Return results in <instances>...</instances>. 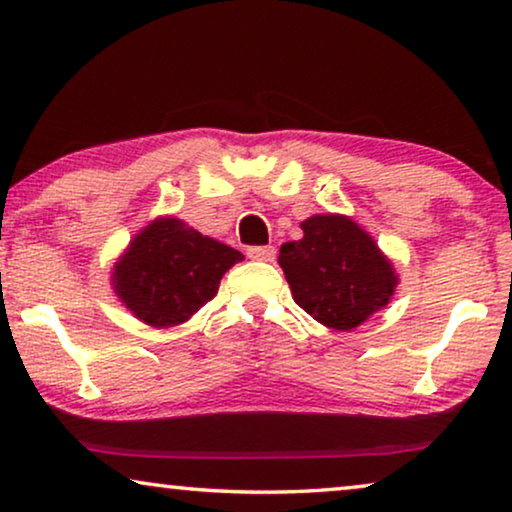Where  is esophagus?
<instances>
[{"instance_id": "esophagus-1", "label": "esophagus", "mask_w": 512, "mask_h": 512, "mask_svg": "<svg viewBox=\"0 0 512 512\" xmlns=\"http://www.w3.org/2000/svg\"><path fill=\"white\" fill-rule=\"evenodd\" d=\"M277 249L275 247H249L247 256L254 258V261H275Z\"/></svg>"}]
</instances>
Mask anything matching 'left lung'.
<instances>
[{
    "label": "left lung",
    "instance_id": "8db88e82",
    "mask_svg": "<svg viewBox=\"0 0 512 512\" xmlns=\"http://www.w3.org/2000/svg\"><path fill=\"white\" fill-rule=\"evenodd\" d=\"M303 240L279 249L296 305L333 331H352L394 296L396 270L373 237L342 214L300 223Z\"/></svg>",
    "mask_w": 512,
    "mask_h": 512
}]
</instances>
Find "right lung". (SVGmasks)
Wrapping results in <instances>:
<instances>
[{
	"label": "right lung",
	"instance_id": "add662e5",
	"mask_svg": "<svg viewBox=\"0 0 512 512\" xmlns=\"http://www.w3.org/2000/svg\"><path fill=\"white\" fill-rule=\"evenodd\" d=\"M228 244L198 233L174 216H160L114 265L116 296L139 321L153 328L179 326L219 291L221 277L242 261Z\"/></svg>",
	"mask_w": 512,
	"mask_h": 512
}]
</instances>
